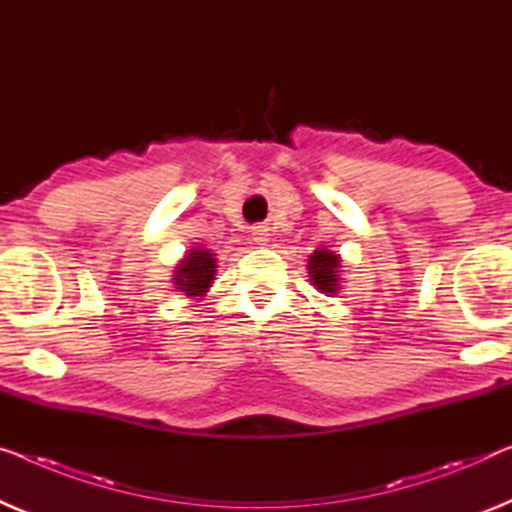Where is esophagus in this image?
Instances as JSON below:
<instances>
[{"mask_svg":"<svg viewBox=\"0 0 512 512\" xmlns=\"http://www.w3.org/2000/svg\"><path fill=\"white\" fill-rule=\"evenodd\" d=\"M255 241L259 243V246H264V243L269 241V234H266L264 227H257V230H255Z\"/></svg>","mask_w":512,"mask_h":512,"instance_id":"1","label":"esophagus"}]
</instances>
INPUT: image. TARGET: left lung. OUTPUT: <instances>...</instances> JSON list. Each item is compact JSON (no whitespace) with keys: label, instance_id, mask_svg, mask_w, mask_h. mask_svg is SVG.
Returning <instances> with one entry per match:
<instances>
[{"label":"left lung","instance_id":"1","mask_svg":"<svg viewBox=\"0 0 512 512\" xmlns=\"http://www.w3.org/2000/svg\"><path fill=\"white\" fill-rule=\"evenodd\" d=\"M340 255L319 248L308 259V273L312 285L324 294H338L340 289Z\"/></svg>","mask_w":512,"mask_h":512}]
</instances>
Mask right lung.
<instances>
[{
    "instance_id": "right-lung-1",
    "label": "right lung",
    "mask_w": 512,
    "mask_h": 512,
    "mask_svg": "<svg viewBox=\"0 0 512 512\" xmlns=\"http://www.w3.org/2000/svg\"><path fill=\"white\" fill-rule=\"evenodd\" d=\"M213 273H216V257H213L211 250L193 248L179 262L172 282L177 292H183L193 299V296H204L209 292Z\"/></svg>"
}]
</instances>
